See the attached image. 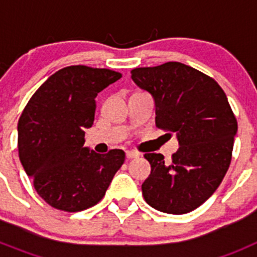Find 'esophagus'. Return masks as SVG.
I'll list each match as a JSON object with an SVG mask.
<instances>
[{
	"mask_svg": "<svg viewBox=\"0 0 257 257\" xmlns=\"http://www.w3.org/2000/svg\"><path fill=\"white\" fill-rule=\"evenodd\" d=\"M140 154L136 153V152H133V151H127L126 152V157L128 158V160H133V158H138Z\"/></svg>",
	"mask_w": 257,
	"mask_h": 257,
	"instance_id": "obj_1",
	"label": "esophagus"
}]
</instances>
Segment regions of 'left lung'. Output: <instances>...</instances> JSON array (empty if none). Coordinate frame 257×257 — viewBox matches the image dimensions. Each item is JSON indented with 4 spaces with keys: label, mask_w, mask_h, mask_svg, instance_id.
<instances>
[{
    "label": "left lung",
    "mask_w": 257,
    "mask_h": 257,
    "mask_svg": "<svg viewBox=\"0 0 257 257\" xmlns=\"http://www.w3.org/2000/svg\"><path fill=\"white\" fill-rule=\"evenodd\" d=\"M131 78L156 101V126L176 134L180 148L166 163L147 153L152 172L143 183L145 202L161 212L181 215L207 201L231 161L237 119L225 92L207 74L178 61L134 68Z\"/></svg>",
    "instance_id": "8db88e82"
}]
</instances>
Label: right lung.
I'll use <instances>...</instances> for the list:
<instances>
[{"label":"right lung","instance_id":"obj_1","mask_svg":"<svg viewBox=\"0 0 257 257\" xmlns=\"http://www.w3.org/2000/svg\"><path fill=\"white\" fill-rule=\"evenodd\" d=\"M105 68L70 65L32 95L18 123L19 158L38 196L65 212L92 207L105 196L124 152L97 154L83 147L94 123L95 97L121 78Z\"/></svg>","mask_w":257,"mask_h":257}]
</instances>
